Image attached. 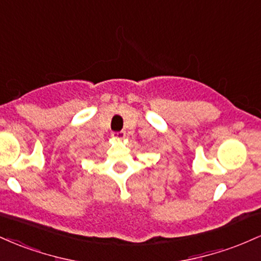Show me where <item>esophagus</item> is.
<instances>
[{"label": "esophagus", "mask_w": 261, "mask_h": 261, "mask_svg": "<svg viewBox=\"0 0 261 261\" xmlns=\"http://www.w3.org/2000/svg\"><path fill=\"white\" fill-rule=\"evenodd\" d=\"M113 137L116 140H122L125 137V131H119V133H113Z\"/></svg>", "instance_id": "1"}]
</instances>
